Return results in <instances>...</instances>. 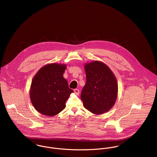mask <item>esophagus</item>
Listing matches in <instances>:
<instances>
[{
  "instance_id": "obj_1",
  "label": "esophagus",
  "mask_w": 157,
  "mask_h": 157,
  "mask_svg": "<svg viewBox=\"0 0 157 157\" xmlns=\"http://www.w3.org/2000/svg\"><path fill=\"white\" fill-rule=\"evenodd\" d=\"M74 92L76 94H79V89L76 88V89H74Z\"/></svg>"
}]
</instances>
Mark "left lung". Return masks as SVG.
I'll return each mask as SVG.
<instances>
[{
  "label": "left lung",
  "mask_w": 157,
  "mask_h": 157,
  "mask_svg": "<svg viewBox=\"0 0 157 157\" xmlns=\"http://www.w3.org/2000/svg\"><path fill=\"white\" fill-rule=\"evenodd\" d=\"M84 68L87 81L81 94L84 107L95 114L108 111L117 97L115 75L105 64L98 61L86 63Z\"/></svg>",
  "instance_id": "1"
}]
</instances>
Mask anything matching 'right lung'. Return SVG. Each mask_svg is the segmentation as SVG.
Segmentation results:
<instances>
[{"mask_svg": "<svg viewBox=\"0 0 157 157\" xmlns=\"http://www.w3.org/2000/svg\"><path fill=\"white\" fill-rule=\"evenodd\" d=\"M66 65L52 63L41 67L35 74L30 89V99L37 111L53 116L66 108L73 92L63 77Z\"/></svg>", "mask_w": 157, "mask_h": 157, "instance_id": "add662e5", "label": "right lung"}]
</instances>
